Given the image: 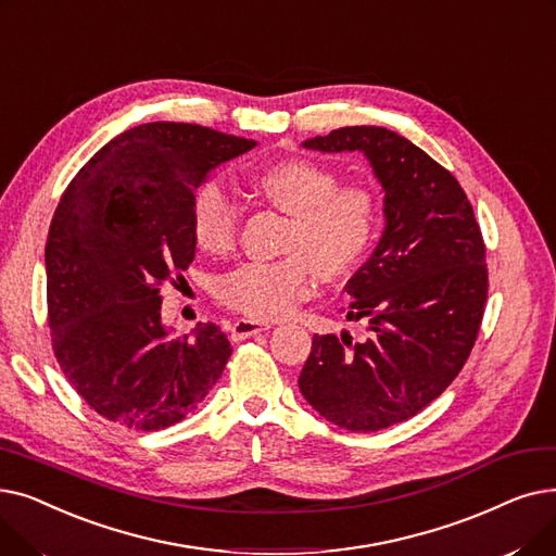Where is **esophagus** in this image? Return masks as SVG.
I'll use <instances>...</instances> for the list:
<instances>
[{"mask_svg":"<svg viewBox=\"0 0 556 556\" xmlns=\"http://www.w3.org/2000/svg\"><path fill=\"white\" fill-rule=\"evenodd\" d=\"M274 324H269V321H255V319H237L235 324H232V328H230V337L235 339V341H240V339H249V337H253V334H257V332H264V330H269Z\"/></svg>","mask_w":556,"mask_h":556,"instance_id":"34e87169","label":"esophagus"}]
</instances>
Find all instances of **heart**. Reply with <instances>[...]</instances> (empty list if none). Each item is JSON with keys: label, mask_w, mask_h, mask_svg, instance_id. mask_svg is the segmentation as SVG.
<instances>
[{"label": "heart", "mask_w": 556, "mask_h": 556, "mask_svg": "<svg viewBox=\"0 0 556 556\" xmlns=\"http://www.w3.org/2000/svg\"><path fill=\"white\" fill-rule=\"evenodd\" d=\"M247 190L289 215L282 253L276 262H247L222 278L217 296L224 305L253 319H278L316 292L319 276L328 282L346 278L371 249L380 207L362 185H339V176L307 157H285L251 169ZM190 226L210 255H226L240 235V213L217 188L205 182L194 192Z\"/></svg>", "instance_id": "obj_1"}]
</instances>
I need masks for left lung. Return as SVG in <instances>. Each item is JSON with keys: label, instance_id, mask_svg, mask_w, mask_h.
<instances>
[{"label": "left lung", "instance_id": "left-lung-1", "mask_svg": "<svg viewBox=\"0 0 556 556\" xmlns=\"http://www.w3.org/2000/svg\"><path fill=\"white\" fill-rule=\"evenodd\" d=\"M362 151L384 190L387 228L349 280V321L366 339L314 334L299 389L326 420L378 432L426 409L464 368L489 294L486 247L459 180L382 126H343L305 140Z\"/></svg>", "mask_w": 556, "mask_h": 556}]
</instances>
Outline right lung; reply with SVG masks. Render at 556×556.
<instances>
[{
	"instance_id": "obj_1",
	"label": "right lung",
	"mask_w": 556,
	"mask_h": 556,
	"mask_svg": "<svg viewBox=\"0 0 556 556\" xmlns=\"http://www.w3.org/2000/svg\"><path fill=\"white\" fill-rule=\"evenodd\" d=\"M255 142L199 124L151 122L101 147L51 219L47 321L76 393L122 428L155 432L194 412L232 353L217 324L172 339L161 285L190 267L192 197Z\"/></svg>"
}]
</instances>
